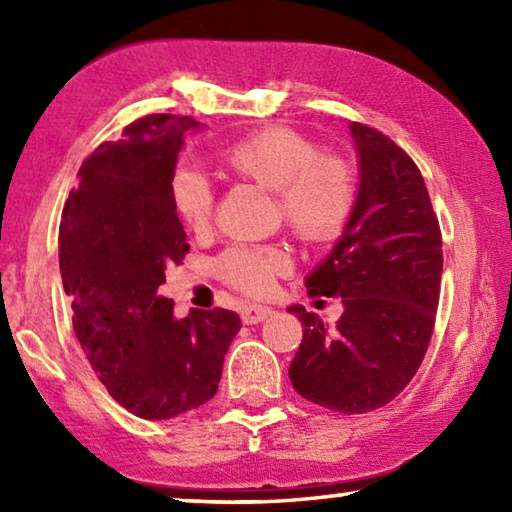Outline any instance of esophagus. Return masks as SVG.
Instances as JSON below:
<instances>
[{"instance_id": "1", "label": "esophagus", "mask_w": 512, "mask_h": 512, "mask_svg": "<svg viewBox=\"0 0 512 512\" xmlns=\"http://www.w3.org/2000/svg\"><path fill=\"white\" fill-rule=\"evenodd\" d=\"M271 314H273L271 307L248 305L244 311H241V320H244L246 325H255V323H262V320H266Z\"/></svg>"}]
</instances>
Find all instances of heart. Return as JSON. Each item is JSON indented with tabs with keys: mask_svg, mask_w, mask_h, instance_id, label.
I'll return each instance as SVG.
<instances>
[{
	"mask_svg": "<svg viewBox=\"0 0 512 512\" xmlns=\"http://www.w3.org/2000/svg\"><path fill=\"white\" fill-rule=\"evenodd\" d=\"M223 167L237 178L275 192V214L307 246L339 241L357 210L359 185L352 164L289 126H266L230 144ZM171 207L189 230L205 232L214 216V189L201 171L178 169L171 178ZM221 280L248 296H266L291 271L282 246H232L216 262Z\"/></svg>",
	"mask_w": 512,
	"mask_h": 512,
	"instance_id": "obj_1",
	"label": "heart"
}]
</instances>
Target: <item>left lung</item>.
Segmentation results:
<instances>
[{
    "instance_id": "1",
    "label": "left lung",
    "mask_w": 512,
    "mask_h": 512,
    "mask_svg": "<svg viewBox=\"0 0 512 512\" xmlns=\"http://www.w3.org/2000/svg\"><path fill=\"white\" fill-rule=\"evenodd\" d=\"M359 153V201L345 235L307 277L309 296H339L343 316L325 327L305 307L289 366L305 400L354 415L400 395L429 348L443 275V237L415 162L377 128L350 124Z\"/></svg>"
}]
</instances>
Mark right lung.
<instances>
[{
  "instance_id": "1",
  "label": "right lung",
  "mask_w": 512,
  "mask_h": 512,
  "mask_svg": "<svg viewBox=\"0 0 512 512\" xmlns=\"http://www.w3.org/2000/svg\"><path fill=\"white\" fill-rule=\"evenodd\" d=\"M192 117L149 115L103 142L79 169L58 232L74 332L112 400L144 420H169L216 395L241 329L221 307L173 314L158 296L164 268L189 253L171 207V178Z\"/></svg>"
}]
</instances>
